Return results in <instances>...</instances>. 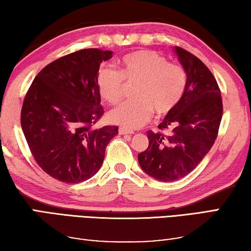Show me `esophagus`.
I'll use <instances>...</instances> for the list:
<instances>
[{
    "label": "esophagus",
    "instance_id": "1",
    "mask_svg": "<svg viewBox=\"0 0 251 251\" xmlns=\"http://www.w3.org/2000/svg\"><path fill=\"white\" fill-rule=\"evenodd\" d=\"M119 133L123 135V134H132L133 132H132V131L128 130V129H126V128H120V129H119Z\"/></svg>",
    "mask_w": 251,
    "mask_h": 251
}]
</instances>
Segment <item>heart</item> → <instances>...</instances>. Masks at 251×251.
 <instances>
[{
  "instance_id": "obj_1",
  "label": "heart",
  "mask_w": 251,
  "mask_h": 251,
  "mask_svg": "<svg viewBox=\"0 0 251 251\" xmlns=\"http://www.w3.org/2000/svg\"><path fill=\"white\" fill-rule=\"evenodd\" d=\"M126 83L133 84L135 99L110 111L109 120L126 129L142 126L152 116L171 112L187 87V72L181 64L168 62L150 50H139L121 57L119 71L111 67L100 69L97 87L100 96L111 104L122 100Z\"/></svg>"
}]
</instances>
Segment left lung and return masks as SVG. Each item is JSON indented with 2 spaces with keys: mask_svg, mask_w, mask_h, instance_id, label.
I'll return each mask as SVG.
<instances>
[{
  "mask_svg": "<svg viewBox=\"0 0 251 251\" xmlns=\"http://www.w3.org/2000/svg\"><path fill=\"white\" fill-rule=\"evenodd\" d=\"M175 51L187 72L186 91L158 126L161 131H148L149 146L138 154L142 170L166 182L183 178L201 162L217 139L224 111L218 83L207 65L182 48Z\"/></svg>",
  "mask_w": 251,
  "mask_h": 251,
  "instance_id": "8db88e82",
  "label": "left lung"
}]
</instances>
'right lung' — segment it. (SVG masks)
Returning <instances> with one entry per match:
<instances>
[{
    "label": "right lung",
    "instance_id": "right-lung-1",
    "mask_svg": "<svg viewBox=\"0 0 251 251\" xmlns=\"http://www.w3.org/2000/svg\"><path fill=\"white\" fill-rule=\"evenodd\" d=\"M111 51L83 49L44 67L24 98L21 126L36 163L59 181L93 176L118 126L96 128L103 116L97 75Z\"/></svg>",
    "mask_w": 251,
    "mask_h": 251
}]
</instances>
